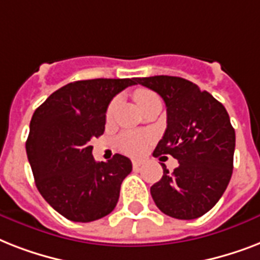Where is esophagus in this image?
Masks as SVG:
<instances>
[{
    "label": "esophagus",
    "instance_id": "esophagus-1",
    "mask_svg": "<svg viewBox=\"0 0 260 260\" xmlns=\"http://www.w3.org/2000/svg\"><path fill=\"white\" fill-rule=\"evenodd\" d=\"M132 165H134L135 169H139V167L143 165V162L142 160H139V159H134V160H132Z\"/></svg>",
    "mask_w": 260,
    "mask_h": 260
}]
</instances>
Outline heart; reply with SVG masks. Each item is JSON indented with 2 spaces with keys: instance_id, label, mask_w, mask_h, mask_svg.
I'll return each instance as SVG.
<instances>
[{
  "instance_id": "obj_1",
  "label": "heart",
  "mask_w": 260,
  "mask_h": 260,
  "mask_svg": "<svg viewBox=\"0 0 260 260\" xmlns=\"http://www.w3.org/2000/svg\"><path fill=\"white\" fill-rule=\"evenodd\" d=\"M134 98L136 104L142 109L147 102H150L154 98H158V95L152 93L151 90L138 89L134 91ZM116 108H117V100H113L108 106V110H106V118L108 120H112ZM117 144L118 148L122 152H125L128 155H139L148 144V136L144 134H140V132H125L118 138Z\"/></svg>"
}]
</instances>
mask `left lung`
<instances>
[{
  "mask_svg": "<svg viewBox=\"0 0 260 260\" xmlns=\"http://www.w3.org/2000/svg\"><path fill=\"white\" fill-rule=\"evenodd\" d=\"M136 83L154 90L167 108V128L154 156L171 155L178 167L151 186L163 213L193 220L209 212L225 191L234 170L235 129L221 102L179 77L155 75Z\"/></svg>",
  "mask_w": 260,
  "mask_h": 260,
  "instance_id": "8db88e82",
  "label": "left lung"
}]
</instances>
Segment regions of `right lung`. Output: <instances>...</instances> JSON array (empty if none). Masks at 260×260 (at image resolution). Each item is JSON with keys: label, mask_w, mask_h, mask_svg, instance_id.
Segmentation results:
<instances>
[{"label": "right lung", "mask_w": 260, "mask_h": 260, "mask_svg": "<svg viewBox=\"0 0 260 260\" xmlns=\"http://www.w3.org/2000/svg\"><path fill=\"white\" fill-rule=\"evenodd\" d=\"M132 85L136 78L67 83L32 116L25 148L35 183L43 198L71 221H94L117 205L132 163L120 154L95 162L90 140L104 134L114 95Z\"/></svg>", "instance_id": "add662e5"}]
</instances>
